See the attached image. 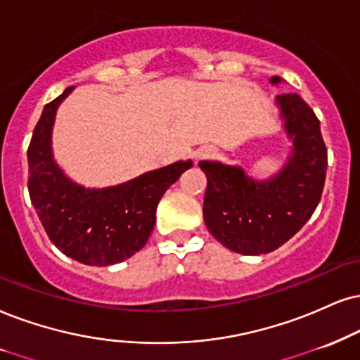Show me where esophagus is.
<instances>
[{
	"instance_id": "1",
	"label": "esophagus",
	"mask_w": 360,
	"mask_h": 360,
	"mask_svg": "<svg viewBox=\"0 0 360 360\" xmlns=\"http://www.w3.org/2000/svg\"><path fill=\"white\" fill-rule=\"evenodd\" d=\"M212 157H215V150L212 146H202L195 152V160H205Z\"/></svg>"
}]
</instances>
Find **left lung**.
I'll return each instance as SVG.
<instances>
[{"label": "left lung", "mask_w": 360, "mask_h": 360, "mask_svg": "<svg viewBox=\"0 0 360 360\" xmlns=\"http://www.w3.org/2000/svg\"><path fill=\"white\" fill-rule=\"evenodd\" d=\"M282 79L270 78L272 85ZM287 139V162L267 180H255L242 167L202 160L207 176L203 220L214 237L242 255L269 254L304 227L321 202L327 148L321 122L295 93L275 96Z\"/></svg>", "instance_id": "left-lung-1"}]
</instances>
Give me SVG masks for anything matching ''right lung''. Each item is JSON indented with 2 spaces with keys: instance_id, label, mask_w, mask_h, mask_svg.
<instances>
[{
  "instance_id": "right-lung-1",
  "label": "right lung",
  "mask_w": 360,
  "mask_h": 360,
  "mask_svg": "<svg viewBox=\"0 0 360 360\" xmlns=\"http://www.w3.org/2000/svg\"><path fill=\"white\" fill-rule=\"evenodd\" d=\"M66 88L43 108L28 146V192L50 240L85 265L120 264L145 247L157 205L172 184L193 165L180 160L105 188H86L70 179L53 157L51 135Z\"/></svg>"
}]
</instances>
